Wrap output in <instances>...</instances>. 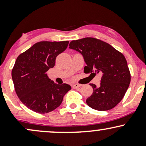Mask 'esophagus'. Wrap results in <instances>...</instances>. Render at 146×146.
Wrapping results in <instances>:
<instances>
[{"mask_svg":"<svg viewBox=\"0 0 146 146\" xmlns=\"http://www.w3.org/2000/svg\"><path fill=\"white\" fill-rule=\"evenodd\" d=\"M81 86H82V85L79 84H73L72 85V88H78Z\"/></svg>","mask_w":146,"mask_h":146,"instance_id":"obj_1","label":"esophagus"}]
</instances>
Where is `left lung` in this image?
Wrapping results in <instances>:
<instances>
[{
  "mask_svg": "<svg viewBox=\"0 0 146 146\" xmlns=\"http://www.w3.org/2000/svg\"><path fill=\"white\" fill-rule=\"evenodd\" d=\"M69 48L82 54L86 64L85 73L102 74L100 86L90 84L93 93L86 100L88 106L100 111L116 106L124 97L131 79L124 56L111 45L95 38L71 41Z\"/></svg>",
  "mask_w": 146,
  "mask_h": 146,
  "instance_id": "obj_1",
  "label": "left lung"
}]
</instances>
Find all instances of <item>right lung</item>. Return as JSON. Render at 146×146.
Wrapping results in <instances>:
<instances>
[{
  "instance_id": "obj_1",
  "label": "right lung",
  "mask_w": 146,
  "mask_h": 146,
  "mask_svg": "<svg viewBox=\"0 0 146 146\" xmlns=\"http://www.w3.org/2000/svg\"><path fill=\"white\" fill-rule=\"evenodd\" d=\"M68 41L38 42L20 54L11 71L15 91L30 110L44 114L53 111L71 89L66 84H58L48 78L47 71L57 56L67 48Z\"/></svg>"
}]
</instances>
